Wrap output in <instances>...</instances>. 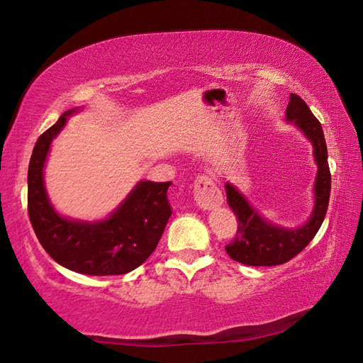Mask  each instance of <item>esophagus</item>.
Returning <instances> with one entry per match:
<instances>
[{
  "label": "esophagus",
  "mask_w": 363,
  "mask_h": 363,
  "mask_svg": "<svg viewBox=\"0 0 363 363\" xmlns=\"http://www.w3.org/2000/svg\"><path fill=\"white\" fill-rule=\"evenodd\" d=\"M194 196L196 205L203 210H213L223 203V194H220L218 184L208 174H201L195 179Z\"/></svg>",
  "instance_id": "esophagus-1"
}]
</instances>
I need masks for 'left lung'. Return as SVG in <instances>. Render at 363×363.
Returning a JSON list of instances; mask_svg holds the SVG:
<instances>
[{
	"mask_svg": "<svg viewBox=\"0 0 363 363\" xmlns=\"http://www.w3.org/2000/svg\"><path fill=\"white\" fill-rule=\"evenodd\" d=\"M286 121L294 123L298 130L309 139L314 149L317 174L314 182V208L309 219L298 227H281L272 224L250 205L235 186L225 182L227 203L238 219V230L225 251L233 261L245 266H279L301 253L320 229L328 210L331 174L328 168V152L323 130L312 115L307 104L296 94H290L286 107Z\"/></svg>",
	"mask_w": 363,
	"mask_h": 363,
	"instance_id": "1",
	"label": "left lung"
}]
</instances>
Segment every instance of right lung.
Returning a JSON list of instances; mask_svg holds the SVG:
<instances>
[{
	"instance_id": "1",
	"label": "right lung",
	"mask_w": 363,
	"mask_h": 363,
	"mask_svg": "<svg viewBox=\"0 0 363 363\" xmlns=\"http://www.w3.org/2000/svg\"><path fill=\"white\" fill-rule=\"evenodd\" d=\"M82 108L67 110L36 140L28 164V216L41 247L60 266L86 275H121L147 261L171 216V182L139 181L106 219L79 220L56 211L45 187V164L52 140L67 118Z\"/></svg>"
}]
</instances>
